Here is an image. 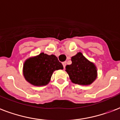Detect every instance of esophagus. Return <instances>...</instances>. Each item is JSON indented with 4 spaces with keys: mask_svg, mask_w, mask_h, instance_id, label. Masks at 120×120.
I'll use <instances>...</instances> for the list:
<instances>
[{
    "mask_svg": "<svg viewBox=\"0 0 120 120\" xmlns=\"http://www.w3.org/2000/svg\"><path fill=\"white\" fill-rule=\"evenodd\" d=\"M63 64V66H64V68L65 69V66H66V64H67V62H64L62 63Z\"/></svg>",
    "mask_w": 120,
    "mask_h": 120,
    "instance_id": "34e87169",
    "label": "esophagus"
}]
</instances>
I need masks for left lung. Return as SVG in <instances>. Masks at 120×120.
I'll return each instance as SVG.
<instances>
[{"label":"left lung","instance_id":"obj_1","mask_svg":"<svg viewBox=\"0 0 120 120\" xmlns=\"http://www.w3.org/2000/svg\"><path fill=\"white\" fill-rule=\"evenodd\" d=\"M72 64L67 65L65 71L72 82L78 85L91 84L97 78L96 67L82 55L81 53L72 56Z\"/></svg>","mask_w":120,"mask_h":120}]
</instances>
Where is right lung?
Segmentation results:
<instances>
[{
    "label": "right lung",
    "instance_id": "add662e5",
    "mask_svg": "<svg viewBox=\"0 0 120 120\" xmlns=\"http://www.w3.org/2000/svg\"><path fill=\"white\" fill-rule=\"evenodd\" d=\"M56 56L41 53L26 60L23 65L24 76L27 81L35 86L47 85L55 70L63 69Z\"/></svg>",
    "mask_w": 120,
    "mask_h": 120
}]
</instances>
